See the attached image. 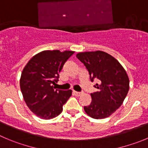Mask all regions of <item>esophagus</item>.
Instances as JSON below:
<instances>
[{"mask_svg":"<svg viewBox=\"0 0 148 148\" xmlns=\"http://www.w3.org/2000/svg\"><path fill=\"white\" fill-rule=\"evenodd\" d=\"M74 93L75 96H80V95L82 94V93H81V92H77V91H74Z\"/></svg>","mask_w":148,"mask_h":148,"instance_id":"1","label":"esophagus"}]
</instances>
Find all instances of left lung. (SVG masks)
Masks as SVG:
<instances>
[{"label":"left lung","mask_w":148,"mask_h":148,"mask_svg":"<svg viewBox=\"0 0 148 148\" xmlns=\"http://www.w3.org/2000/svg\"><path fill=\"white\" fill-rule=\"evenodd\" d=\"M77 58L85 66L92 82L97 81L96 93H90L92 101L84 107L94 119L106 118L118 110L129 90V79L121 63L103 51L80 52Z\"/></svg>","instance_id":"left-lung-1"}]
</instances>
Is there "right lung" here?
<instances>
[{"label": "right lung", "instance_id": "1", "mask_svg": "<svg viewBox=\"0 0 148 148\" xmlns=\"http://www.w3.org/2000/svg\"><path fill=\"white\" fill-rule=\"evenodd\" d=\"M73 51L46 50L29 60L20 78V89L26 104L41 119L57 117L63 111V104L71 96V90L55 89L59 72Z\"/></svg>", "mask_w": 148, "mask_h": 148}]
</instances>
